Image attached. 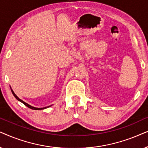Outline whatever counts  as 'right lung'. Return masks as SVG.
Instances as JSON below:
<instances>
[{
  "mask_svg": "<svg viewBox=\"0 0 148 148\" xmlns=\"http://www.w3.org/2000/svg\"><path fill=\"white\" fill-rule=\"evenodd\" d=\"M10 88H11V92H12V94H13V96H15V98L17 99V100H18V101H19V102H21V103H23V104H24V105H25L26 106H27L28 108H31V109H32V110H44V109H45V108H48V107H50V106H47V107H44V108H36V107H34V106H31V105H29V104H28L27 103H26V102H24V101H23L22 100H21V99L20 98H19L17 97V95H16L15 93H14V92H13V90H12L11 89V86H10Z\"/></svg>",
  "mask_w": 148,
  "mask_h": 148,
  "instance_id": "obj_1",
  "label": "right lung"
}]
</instances>
